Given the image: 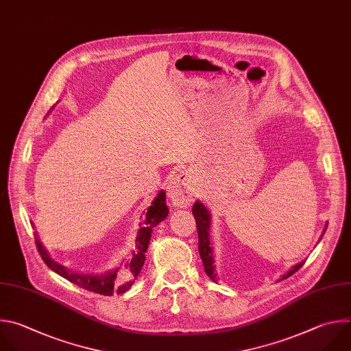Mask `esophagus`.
I'll use <instances>...</instances> for the list:
<instances>
[{
    "label": "esophagus",
    "instance_id": "1",
    "mask_svg": "<svg viewBox=\"0 0 351 351\" xmlns=\"http://www.w3.org/2000/svg\"><path fill=\"white\" fill-rule=\"evenodd\" d=\"M167 195L178 207H188L195 199V181L189 171L177 173L167 185Z\"/></svg>",
    "mask_w": 351,
    "mask_h": 351
}]
</instances>
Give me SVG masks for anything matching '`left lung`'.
Instances as JSON below:
<instances>
[{"instance_id":"8db88e82","label":"left lung","mask_w":351,"mask_h":351,"mask_svg":"<svg viewBox=\"0 0 351 351\" xmlns=\"http://www.w3.org/2000/svg\"><path fill=\"white\" fill-rule=\"evenodd\" d=\"M192 215H193L195 221H196V228H197V235H199V254H200V258L203 261L204 271H206L207 276L212 279V281L217 282L219 278H217L216 267H215L213 249H212V246H210V238H208L210 237L208 235V232H210V217H212V216H210V212L206 208V206L202 202H199V200H196L193 207H192ZM326 226H325V228H324V231L321 234V238L325 234ZM321 238H319V241H321ZM304 263H306V260H303V261L298 263L296 265H293L288 272H285L281 276V279H287L291 275H293L296 271H299L303 267ZM281 279H279V281H281Z\"/></svg>"}]
</instances>
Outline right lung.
Wrapping results in <instances>:
<instances>
[{"instance_id":"right-lung-1","label":"right lung","mask_w":351,"mask_h":351,"mask_svg":"<svg viewBox=\"0 0 351 351\" xmlns=\"http://www.w3.org/2000/svg\"><path fill=\"white\" fill-rule=\"evenodd\" d=\"M169 216V208L166 204V192L162 189L158 196L154 199L152 204L148 207L147 216L139 224V230L136 232L135 238V249L132 252V257L128 261H121L117 267L102 272V274H83V272H73L67 269L64 265L59 264L58 261L52 260L41 243L40 238L37 237V232L34 235L36 238V246L38 249V253L44 263L58 275L63 276L67 281L72 284L87 289L94 293H99L104 296H112L113 293H124L128 291L132 284L135 282L136 276L141 272V268L144 267L145 261V253L148 250V245L152 237V230L162 223Z\"/></svg>"}]
</instances>
